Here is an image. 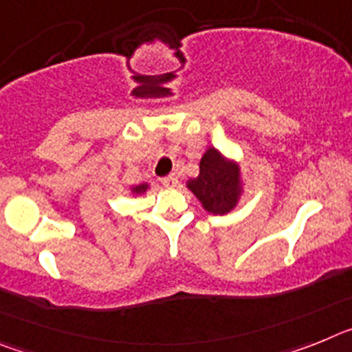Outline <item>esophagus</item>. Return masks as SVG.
Masks as SVG:
<instances>
[{
    "label": "esophagus",
    "instance_id": "obj_1",
    "mask_svg": "<svg viewBox=\"0 0 352 352\" xmlns=\"http://www.w3.org/2000/svg\"><path fill=\"white\" fill-rule=\"evenodd\" d=\"M162 183L169 188H174V186H178V176L176 174H169L166 178H162Z\"/></svg>",
    "mask_w": 352,
    "mask_h": 352
}]
</instances>
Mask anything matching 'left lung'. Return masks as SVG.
<instances>
[{
    "label": "left lung",
    "instance_id": "1",
    "mask_svg": "<svg viewBox=\"0 0 352 352\" xmlns=\"http://www.w3.org/2000/svg\"><path fill=\"white\" fill-rule=\"evenodd\" d=\"M186 188L201 201L208 213H229L236 208L243 190L239 166L217 148H208L199 162V176L188 179Z\"/></svg>",
    "mask_w": 352,
    "mask_h": 352
}]
</instances>
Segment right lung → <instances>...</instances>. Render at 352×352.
<instances>
[{
	"mask_svg": "<svg viewBox=\"0 0 352 352\" xmlns=\"http://www.w3.org/2000/svg\"><path fill=\"white\" fill-rule=\"evenodd\" d=\"M149 188L148 183H142V185H138V186H132V192L133 194H144L146 190Z\"/></svg>",
	"mask_w": 352,
	"mask_h": 352,
	"instance_id": "1",
	"label": "right lung"
}]
</instances>
